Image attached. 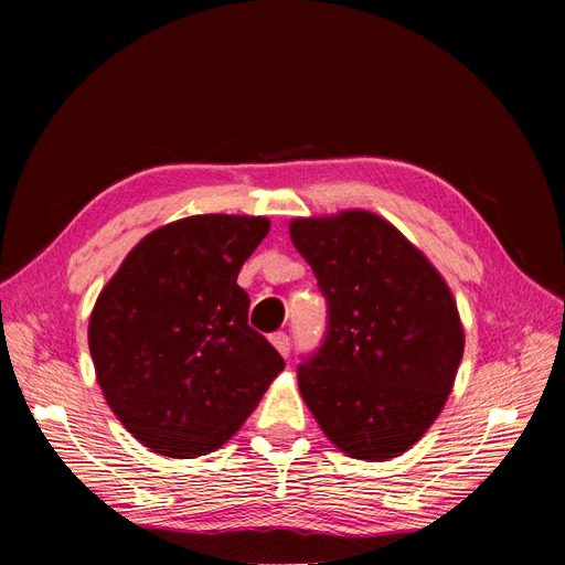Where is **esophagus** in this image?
I'll list each match as a JSON object with an SVG mask.
<instances>
[{
  "label": "esophagus",
  "mask_w": 565,
  "mask_h": 565,
  "mask_svg": "<svg viewBox=\"0 0 565 565\" xmlns=\"http://www.w3.org/2000/svg\"><path fill=\"white\" fill-rule=\"evenodd\" d=\"M270 344L276 347L282 355H289V347H292V341H289V337L285 332H273L270 334Z\"/></svg>",
  "instance_id": "1"
}]
</instances>
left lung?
I'll list each match as a JSON object with an SVG mask.
<instances>
[{
	"mask_svg": "<svg viewBox=\"0 0 565 565\" xmlns=\"http://www.w3.org/2000/svg\"><path fill=\"white\" fill-rule=\"evenodd\" d=\"M289 235L328 301L322 344L297 367L301 398L341 452L398 457L440 415L465 353L450 287L372 212L295 218Z\"/></svg>",
	"mask_w": 565,
	"mask_h": 565,
	"instance_id": "1",
	"label": "left lung"
}]
</instances>
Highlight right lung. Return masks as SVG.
<instances>
[{
	"mask_svg": "<svg viewBox=\"0 0 565 565\" xmlns=\"http://www.w3.org/2000/svg\"><path fill=\"white\" fill-rule=\"evenodd\" d=\"M268 228L264 216L174 221L146 235L98 295L89 318L98 386L152 452H214L282 372V355L249 328L237 285Z\"/></svg>",
	"mask_w": 565,
	"mask_h": 565,
	"instance_id": "obj_1",
	"label": "right lung"
}]
</instances>
